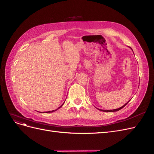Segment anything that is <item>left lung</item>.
Returning a JSON list of instances; mask_svg holds the SVG:
<instances>
[{
    "mask_svg": "<svg viewBox=\"0 0 154 154\" xmlns=\"http://www.w3.org/2000/svg\"><path fill=\"white\" fill-rule=\"evenodd\" d=\"M130 101V100H129ZM128 101V102H129ZM128 102H127V103L125 104V105H124L122 106H121V107H120V108H119V109H113V110H100V109H98V110H101V111H103V112H117V111H119V110H121V109H122V108H124L125 106H126L127 104H128Z\"/></svg>",
    "mask_w": 154,
    "mask_h": 154,
    "instance_id": "obj_1",
    "label": "left lung"
}]
</instances>
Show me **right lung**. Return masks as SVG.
Returning a JSON list of instances; mask_svg holds the SVG:
<instances>
[{
  "label": "right lung",
  "mask_w": 154,
  "mask_h": 154,
  "mask_svg": "<svg viewBox=\"0 0 154 154\" xmlns=\"http://www.w3.org/2000/svg\"><path fill=\"white\" fill-rule=\"evenodd\" d=\"M62 105H61V106H60V107L58 108V109H59L60 107H61V106H62ZM58 109H56V110H53V111H49V112H43V113H51V112H54V111L57 110H58ZM41 113H42V112H41Z\"/></svg>",
  "instance_id": "add662e5"
}]
</instances>
